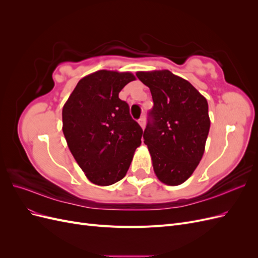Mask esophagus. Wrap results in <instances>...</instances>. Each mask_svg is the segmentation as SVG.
Segmentation results:
<instances>
[{"instance_id": "1", "label": "esophagus", "mask_w": 258, "mask_h": 258, "mask_svg": "<svg viewBox=\"0 0 258 258\" xmlns=\"http://www.w3.org/2000/svg\"><path fill=\"white\" fill-rule=\"evenodd\" d=\"M139 124H140V126H141L142 129L145 128V117L144 116H142L141 118L139 119Z\"/></svg>"}]
</instances>
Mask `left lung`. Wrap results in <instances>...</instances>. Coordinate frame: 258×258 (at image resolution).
Wrapping results in <instances>:
<instances>
[{"instance_id": "left-lung-1", "label": "left lung", "mask_w": 258, "mask_h": 258, "mask_svg": "<svg viewBox=\"0 0 258 258\" xmlns=\"http://www.w3.org/2000/svg\"><path fill=\"white\" fill-rule=\"evenodd\" d=\"M151 90L154 107L144 130L154 172L169 186L183 184L204 156L210 130L208 101L194 86L169 70L139 71Z\"/></svg>"}]
</instances>
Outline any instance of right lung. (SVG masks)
<instances>
[{"label": "right lung", "mask_w": 258, "mask_h": 258, "mask_svg": "<svg viewBox=\"0 0 258 258\" xmlns=\"http://www.w3.org/2000/svg\"><path fill=\"white\" fill-rule=\"evenodd\" d=\"M131 72L100 70L77 83L62 108V131L74 159L93 184L108 186L127 174L143 130L118 98Z\"/></svg>", "instance_id": "add662e5"}]
</instances>
